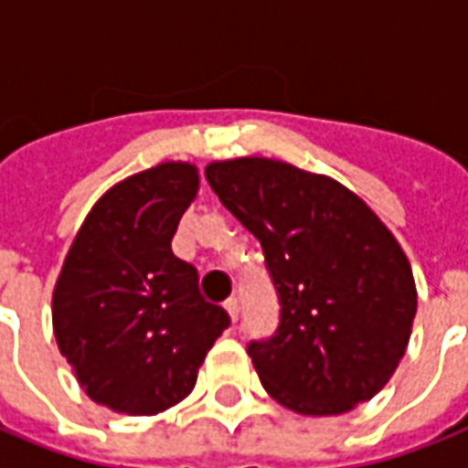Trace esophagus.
<instances>
[{"instance_id":"obj_1","label":"esophagus","mask_w":468,"mask_h":468,"mask_svg":"<svg viewBox=\"0 0 468 468\" xmlns=\"http://www.w3.org/2000/svg\"><path fill=\"white\" fill-rule=\"evenodd\" d=\"M224 307H227V313H229L231 322H237L239 320V300L237 298H231L224 303Z\"/></svg>"}]
</instances>
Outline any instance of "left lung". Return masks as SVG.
<instances>
[{
	"instance_id": "obj_1",
	"label": "left lung",
	"mask_w": 468,
	"mask_h": 468,
	"mask_svg": "<svg viewBox=\"0 0 468 468\" xmlns=\"http://www.w3.org/2000/svg\"><path fill=\"white\" fill-rule=\"evenodd\" d=\"M219 202L261 241L281 303L249 356L273 400L342 415L390 381L410 342L418 291L408 256L349 187L246 155L205 168Z\"/></svg>"
}]
</instances>
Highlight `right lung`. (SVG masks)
I'll return each mask as SVG.
<instances>
[{"label":"right lung","instance_id":"obj_1","mask_svg":"<svg viewBox=\"0 0 468 468\" xmlns=\"http://www.w3.org/2000/svg\"><path fill=\"white\" fill-rule=\"evenodd\" d=\"M200 187L168 161L110 187L78 229L53 291L58 349L95 403L158 415L190 396L229 314L205 303L197 271L173 253Z\"/></svg>","mask_w":468,"mask_h":468}]
</instances>
